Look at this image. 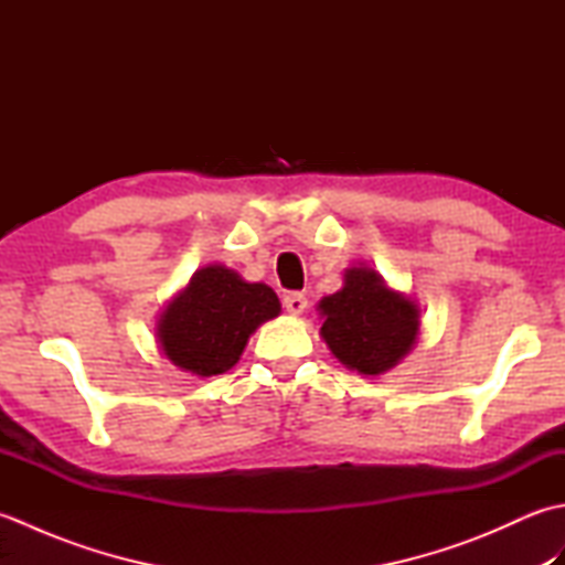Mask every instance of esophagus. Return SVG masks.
<instances>
[{
    "mask_svg": "<svg viewBox=\"0 0 565 565\" xmlns=\"http://www.w3.org/2000/svg\"><path fill=\"white\" fill-rule=\"evenodd\" d=\"M284 308H286V313L301 316L303 310L308 308V298L303 294H286L284 296Z\"/></svg>",
    "mask_w": 565,
    "mask_h": 565,
    "instance_id": "34e87169",
    "label": "esophagus"
}]
</instances>
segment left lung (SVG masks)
<instances>
[{"label":"left lung","mask_w":565,"mask_h":565,"mask_svg":"<svg viewBox=\"0 0 565 565\" xmlns=\"http://www.w3.org/2000/svg\"><path fill=\"white\" fill-rule=\"evenodd\" d=\"M320 338L332 356L362 376H381L411 354L419 338V310L413 296L395 291L366 264L344 269L338 294L318 303Z\"/></svg>","instance_id":"obj_1"}]
</instances>
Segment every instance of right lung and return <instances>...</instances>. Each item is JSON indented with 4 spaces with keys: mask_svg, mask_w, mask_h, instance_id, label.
Returning a JSON list of instances; mask_svg holds the SVG:
<instances>
[{
    "mask_svg": "<svg viewBox=\"0 0 565 565\" xmlns=\"http://www.w3.org/2000/svg\"><path fill=\"white\" fill-rule=\"evenodd\" d=\"M281 313L279 296L245 281L225 264H206L177 291L154 326L160 352L191 376L225 374L243 356L249 334Z\"/></svg>",
    "mask_w": 565,
    "mask_h": 565,
    "instance_id": "obj_1",
    "label": "right lung"
}]
</instances>
